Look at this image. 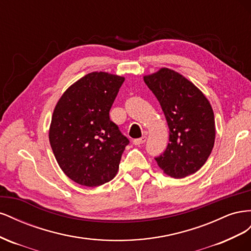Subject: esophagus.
Returning a JSON list of instances; mask_svg holds the SVG:
<instances>
[{
  "label": "esophagus",
  "mask_w": 251,
  "mask_h": 251,
  "mask_svg": "<svg viewBox=\"0 0 251 251\" xmlns=\"http://www.w3.org/2000/svg\"><path fill=\"white\" fill-rule=\"evenodd\" d=\"M147 136H142L141 138H138V139H134L133 140V143L135 144V146H140V144H142V143H144L147 141Z\"/></svg>",
  "instance_id": "esophagus-1"
}]
</instances>
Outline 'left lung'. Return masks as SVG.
Here are the masks:
<instances>
[{"mask_svg": "<svg viewBox=\"0 0 251 251\" xmlns=\"http://www.w3.org/2000/svg\"><path fill=\"white\" fill-rule=\"evenodd\" d=\"M160 103L170 128L164 153L155 158L164 174L184 178L198 172L211 153L216 138L214 111L202 91L169 68L143 76Z\"/></svg>", "mask_w": 251, "mask_h": 251, "instance_id": "obj_1", "label": "left lung"}]
</instances>
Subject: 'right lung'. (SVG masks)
<instances>
[{"label": "right lung", "mask_w": 251, "mask_h": 251, "mask_svg": "<svg viewBox=\"0 0 251 251\" xmlns=\"http://www.w3.org/2000/svg\"><path fill=\"white\" fill-rule=\"evenodd\" d=\"M124 76L91 72L68 88L52 114L49 141L62 171L83 186L111 181L128 144L109 112Z\"/></svg>", "instance_id": "obj_1"}]
</instances>
